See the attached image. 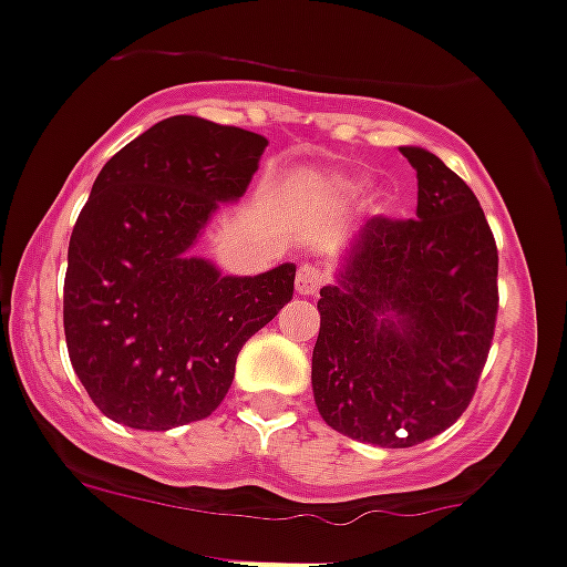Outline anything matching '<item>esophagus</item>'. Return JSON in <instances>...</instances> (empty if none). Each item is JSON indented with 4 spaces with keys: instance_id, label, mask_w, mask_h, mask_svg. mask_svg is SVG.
<instances>
[{
    "instance_id": "34e87169",
    "label": "esophagus",
    "mask_w": 567,
    "mask_h": 567,
    "mask_svg": "<svg viewBox=\"0 0 567 567\" xmlns=\"http://www.w3.org/2000/svg\"><path fill=\"white\" fill-rule=\"evenodd\" d=\"M324 284V270H319L317 265H300L295 276V291L302 297H311L322 289Z\"/></svg>"
}]
</instances>
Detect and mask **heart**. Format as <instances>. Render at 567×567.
<instances>
[{"label": "heart", "instance_id": "1", "mask_svg": "<svg viewBox=\"0 0 567 567\" xmlns=\"http://www.w3.org/2000/svg\"><path fill=\"white\" fill-rule=\"evenodd\" d=\"M363 187H367V178L361 176H333L324 182V189L339 195V198H352V195L361 193Z\"/></svg>", "mask_w": 567, "mask_h": 567}]
</instances>
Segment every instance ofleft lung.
Returning <instances> with one entry per match:
<instances>
[{
	"label": "left lung",
	"instance_id": "obj_1",
	"mask_svg": "<svg viewBox=\"0 0 567 567\" xmlns=\"http://www.w3.org/2000/svg\"><path fill=\"white\" fill-rule=\"evenodd\" d=\"M419 178L416 220L372 217L319 289L311 389L347 439L416 446L463 416L491 350L498 254L455 171L402 145Z\"/></svg>",
	"mask_w": 567,
	"mask_h": 567
}]
</instances>
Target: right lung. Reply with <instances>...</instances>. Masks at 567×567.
I'll return each instance as SVG.
<instances>
[{"label":"right lung","instance_id":"1","mask_svg":"<svg viewBox=\"0 0 567 567\" xmlns=\"http://www.w3.org/2000/svg\"><path fill=\"white\" fill-rule=\"evenodd\" d=\"M256 132L173 115L123 145L76 217L63 289L71 367L104 416L171 430L212 416L245 341L291 300L295 265L223 276L193 256L259 171Z\"/></svg>","mask_w":567,"mask_h":567}]
</instances>
